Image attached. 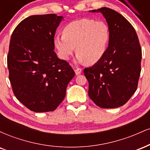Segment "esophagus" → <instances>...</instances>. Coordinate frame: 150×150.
Listing matches in <instances>:
<instances>
[{"mask_svg":"<svg viewBox=\"0 0 150 150\" xmlns=\"http://www.w3.org/2000/svg\"><path fill=\"white\" fill-rule=\"evenodd\" d=\"M75 73L77 75H80V74L82 73V69H81V68H76L75 69Z\"/></svg>","mask_w":150,"mask_h":150,"instance_id":"esophagus-1","label":"esophagus"}]
</instances>
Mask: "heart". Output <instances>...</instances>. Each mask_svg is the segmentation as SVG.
Segmentation results:
<instances>
[{
    "mask_svg": "<svg viewBox=\"0 0 150 150\" xmlns=\"http://www.w3.org/2000/svg\"><path fill=\"white\" fill-rule=\"evenodd\" d=\"M109 40V27L104 22L83 18L65 26L63 35L54 37V46L61 59H69L76 47L77 61L94 64L104 56Z\"/></svg>",
    "mask_w": 150,
    "mask_h": 150,
    "instance_id": "1",
    "label": "heart"
}]
</instances>
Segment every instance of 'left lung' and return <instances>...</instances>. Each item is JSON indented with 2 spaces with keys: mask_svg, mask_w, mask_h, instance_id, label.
I'll list each match as a JSON object with an SVG mask.
<instances>
[{
  "mask_svg": "<svg viewBox=\"0 0 150 150\" xmlns=\"http://www.w3.org/2000/svg\"><path fill=\"white\" fill-rule=\"evenodd\" d=\"M107 22L110 40L102 58L84 69L89 97L97 106H123L135 92L141 71L142 49L135 29L123 15L108 8L93 10Z\"/></svg>",
  "mask_w": 150,
  "mask_h": 150,
  "instance_id": "left-lung-1",
  "label": "left lung"
}]
</instances>
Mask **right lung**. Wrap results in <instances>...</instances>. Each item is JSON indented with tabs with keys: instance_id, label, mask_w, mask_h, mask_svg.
Segmentation results:
<instances>
[{
	"instance_id": "1",
	"label": "right lung",
	"mask_w": 150,
	"mask_h": 150,
	"mask_svg": "<svg viewBox=\"0 0 150 150\" xmlns=\"http://www.w3.org/2000/svg\"><path fill=\"white\" fill-rule=\"evenodd\" d=\"M63 17L32 15L15 27L7 62L14 94L34 112L54 111L75 76L69 63L54 52V36Z\"/></svg>"
}]
</instances>
